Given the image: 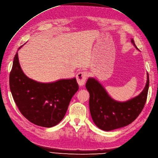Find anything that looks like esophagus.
<instances>
[{
  "label": "esophagus",
  "mask_w": 158,
  "mask_h": 158,
  "mask_svg": "<svg viewBox=\"0 0 158 158\" xmlns=\"http://www.w3.org/2000/svg\"><path fill=\"white\" fill-rule=\"evenodd\" d=\"M88 77V74L86 72H79L76 76L77 78V83L80 86H83L85 85V82H86V79Z\"/></svg>",
  "instance_id": "esophagus-1"
}]
</instances>
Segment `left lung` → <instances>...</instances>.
<instances>
[{
    "mask_svg": "<svg viewBox=\"0 0 158 158\" xmlns=\"http://www.w3.org/2000/svg\"><path fill=\"white\" fill-rule=\"evenodd\" d=\"M131 43L138 50L133 39ZM147 83L143 91L135 97L123 102L114 99L98 80L88 78L86 88L90 94L89 106L95 125L105 131H111L128 125L138 118L147 101L149 87L147 72Z\"/></svg>",
    "mask_w": 158,
    "mask_h": 158,
    "instance_id": "1",
    "label": "left lung"
}]
</instances>
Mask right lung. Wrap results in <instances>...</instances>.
I'll return each mask as SVG.
<instances>
[{"label":"right lung","mask_w":158,"mask_h":158,"mask_svg":"<svg viewBox=\"0 0 158 158\" xmlns=\"http://www.w3.org/2000/svg\"><path fill=\"white\" fill-rule=\"evenodd\" d=\"M10 88L18 108L27 119L36 125L50 128L64 118L79 85L75 78L52 83H40L29 78L21 69L17 52L10 75Z\"/></svg>","instance_id":"1"}]
</instances>
